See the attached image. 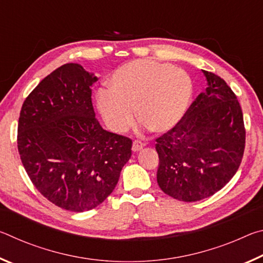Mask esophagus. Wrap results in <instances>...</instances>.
I'll return each instance as SVG.
<instances>
[{
  "label": "esophagus",
  "instance_id": "34e87169",
  "mask_svg": "<svg viewBox=\"0 0 263 263\" xmlns=\"http://www.w3.org/2000/svg\"><path fill=\"white\" fill-rule=\"evenodd\" d=\"M144 146H145V144H142L141 141L135 140V141H133V144H132V151H133V152H139V151H141Z\"/></svg>",
  "mask_w": 263,
  "mask_h": 263
}]
</instances>
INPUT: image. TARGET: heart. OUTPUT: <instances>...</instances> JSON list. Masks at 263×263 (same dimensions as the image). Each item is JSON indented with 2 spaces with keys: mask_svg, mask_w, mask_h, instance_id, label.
<instances>
[{
  "mask_svg": "<svg viewBox=\"0 0 263 263\" xmlns=\"http://www.w3.org/2000/svg\"><path fill=\"white\" fill-rule=\"evenodd\" d=\"M109 90L96 95L97 109L112 132H124L137 118L158 133L182 122L193 100L194 84L188 73L153 60H135L115 70Z\"/></svg>",
  "mask_w": 263,
  "mask_h": 263,
  "instance_id": "b5f03b06",
  "label": "heart"
}]
</instances>
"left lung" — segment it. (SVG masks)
Instances as JSON below:
<instances>
[{"mask_svg":"<svg viewBox=\"0 0 263 263\" xmlns=\"http://www.w3.org/2000/svg\"><path fill=\"white\" fill-rule=\"evenodd\" d=\"M203 74L205 91L155 145L158 184L183 202L201 201L224 188L237 173L245 149L246 131L237 96L218 75Z\"/></svg>","mask_w":263,"mask_h":263,"instance_id":"8db88e82","label":"left lung"}]
</instances>
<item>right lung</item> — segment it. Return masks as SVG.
<instances>
[{
    "instance_id": "1",
    "label": "right lung",
    "mask_w": 263,
    "mask_h": 263,
    "mask_svg": "<svg viewBox=\"0 0 263 263\" xmlns=\"http://www.w3.org/2000/svg\"><path fill=\"white\" fill-rule=\"evenodd\" d=\"M96 81L81 65L66 64L39 82L20 115L17 145L30 180L48 201L73 212L104 202L131 158L132 140L95 118Z\"/></svg>"
}]
</instances>
